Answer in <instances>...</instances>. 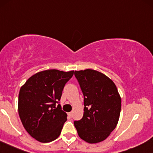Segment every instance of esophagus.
Wrapping results in <instances>:
<instances>
[{
	"label": "esophagus",
	"instance_id": "esophagus-1",
	"mask_svg": "<svg viewBox=\"0 0 153 153\" xmlns=\"http://www.w3.org/2000/svg\"><path fill=\"white\" fill-rule=\"evenodd\" d=\"M68 116H69L70 117H71L72 115H73V113H72V112H70V113H68Z\"/></svg>",
	"mask_w": 153,
	"mask_h": 153
}]
</instances>
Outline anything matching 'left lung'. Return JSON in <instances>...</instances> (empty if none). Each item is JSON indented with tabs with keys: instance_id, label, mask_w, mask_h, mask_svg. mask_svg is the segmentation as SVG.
<instances>
[{
	"instance_id": "obj_1",
	"label": "left lung",
	"mask_w": 153,
	"mask_h": 153,
	"mask_svg": "<svg viewBox=\"0 0 153 153\" xmlns=\"http://www.w3.org/2000/svg\"><path fill=\"white\" fill-rule=\"evenodd\" d=\"M84 96L82 118L74 125L80 138L89 143L105 140L116 127L121 98L113 80L95 70L75 71Z\"/></svg>"
}]
</instances>
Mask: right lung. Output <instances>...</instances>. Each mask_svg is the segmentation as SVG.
Returning <instances> with one entry per match:
<instances>
[{"label":"right lung","mask_w":153,"mask_h":153,"mask_svg":"<svg viewBox=\"0 0 153 153\" xmlns=\"http://www.w3.org/2000/svg\"><path fill=\"white\" fill-rule=\"evenodd\" d=\"M74 71L47 70L31 76L21 88L18 113L29 135L40 143H50L60 135L67 114L59 103L66 82Z\"/></svg>","instance_id":"right-lung-1"}]
</instances>
